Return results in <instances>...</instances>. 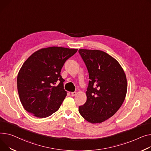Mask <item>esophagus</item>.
Returning <instances> with one entry per match:
<instances>
[{
	"label": "esophagus",
	"mask_w": 151,
	"mask_h": 151,
	"mask_svg": "<svg viewBox=\"0 0 151 151\" xmlns=\"http://www.w3.org/2000/svg\"><path fill=\"white\" fill-rule=\"evenodd\" d=\"M71 95H72V96H75V95H76V92H72V93H71Z\"/></svg>",
	"instance_id": "esophagus-1"
}]
</instances>
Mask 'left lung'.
<instances>
[{"label":"left lung","mask_w":151,"mask_h":151,"mask_svg":"<svg viewBox=\"0 0 151 151\" xmlns=\"http://www.w3.org/2000/svg\"><path fill=\"white\" fill-rule=\"evenodd\" d=\"M90 81L87 101L79 112L90 123H101L112 116L123 103L127 89L124 70L112 56L98 50L79 49Z\"/></svg>","instance_id":"obj_1"}]
</instances>
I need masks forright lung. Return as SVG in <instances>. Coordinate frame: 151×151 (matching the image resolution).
I'll list each match as a JSON object with an SVG mask.
<instances>
[{
    "mask_svg": "<svg viewBox=\"0 0 151 151\" xmlns=\"http://www.w3.org/2000/svg\"><path fill=\"white\" fill-rule=\"evenodd\" d=\"M78 49L50 47L37 50L24 62L17 75V91L24 108L32 115L46 118L59 109L67 95L61 70ZM59 81L56 86L54 85Z\"/></svg>",
    "mask_w": 151,
    "mask_h": 151,
    "instance_id": "obj_1",
    "label": "right lung"
}]
</instances>
